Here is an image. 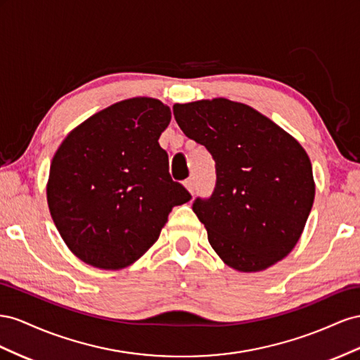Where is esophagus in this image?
<instances>
[{
  "label": "esophagus",
  "instance_id": "esophagus-1",
  "mask_svg": "<svg viewBox=\"0 0 360 360\" xmlns=\"http://www.w3.org/2000/svg\"><path fill=\"white\" fill-rule=\"evenodd\" d=\"M184 187H186V188L188 190V193L193 196V193H194V182H193L191 178L187 179V181H184Z\"/></svg>",
  "mask_w": 360,
  "mask_h": 360
}]
</instances>
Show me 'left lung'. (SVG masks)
<instances>
[{"instance_id":"8db88e82","label":"left lung","mask_w":360,"mask_h":360,"mask_svg":"<svg viewBox=\"0 0 360 360\" xmlns=\"http://www.w3.org/2000/svg\"><path fill=\"white\" fill-rule=\"evenodd\" d=\"M173 115L215 161L214 193L193 203L211 248L241 273L282 261L300 240L315 198L300 143L258 110L226 98L174 104Z\"/></svg>"}]
</instances>
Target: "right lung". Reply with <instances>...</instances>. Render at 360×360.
Returning <instances> with one entry per match:
<instances>
[{
  "label": "right lung",
  "mask_w": 360,
  "mask_h": 360,
  "mask_svg": "<svg viewBox=\"0 0 360 360\" xmlns=\"http://www.w3.org/2000/svg\"><path fill=\"white\" fill-rule=\"evenodd\" d=\"M170 108L139 96L72 129L51 161L46 199L69 250L102 270H122L160 237L169 212L191 199L169 173L158 139Z\"/></svg>",
  "instance_id": "add662e5"
}]
</instances>
